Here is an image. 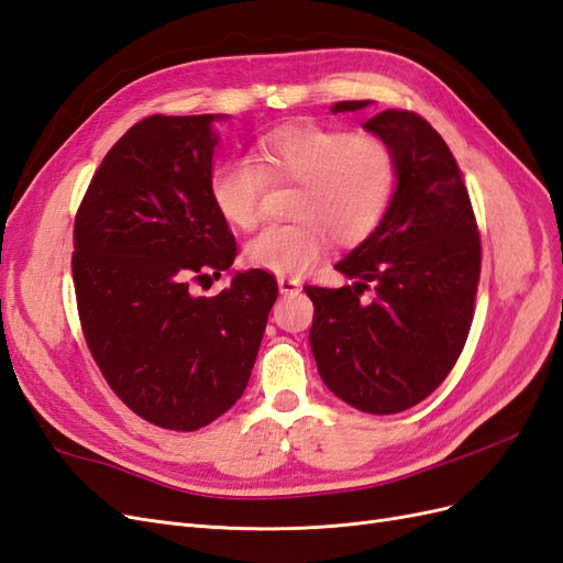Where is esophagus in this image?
Wrapping results in <instances>:
<instances>
[{
  "instance_id": "esophagus-1",
  "label": "esophagus",
  "mask_w": 563,
  "mask_h": 563,
  "mask_svg": "<svg viewBox=\"0 0 563 563\" xmlns=\"http://www.w3.org/2000/svg\"><path fill=\"white\" fill-rule=\"evenodd\" d=\"M277 286H279V294L282 296H296L300 288H302V284L298 279H294V277H279Z\"/></svg>"
}]
</instances>
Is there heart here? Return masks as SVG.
<instances>
[{"mask_svg": "<svg viewBox=\"0 0 563 563\" xmlns=\"http://www.w3.org/2000/svg\"><path fill=\"white\" fill-rule=\"evenodd\" d=\"M267 180L298 185L291 199L296 220L261 230L244 255L275 275H302L333 236L338 244H360L376 232L395 195L397 162L378 135L323 124L279 126L255 141V162L232 157L211 172L209 192L220 218L253 230Z\"/></svg>", "mask_w": 563, "mask_h": 563, "instance_id": "b5f03b06", "label": "heart"}]
</instances>
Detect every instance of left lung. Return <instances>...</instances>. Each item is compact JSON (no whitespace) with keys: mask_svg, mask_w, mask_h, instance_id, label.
<instances>
[{"mask_svg":"<svg viewBox=\"0 0 563 563\" xmlns=\"http://www.w3.org/2000/svg\"><path fill=\"white\" fill-rule=\"evenodd\" d=\"M366 106L340 100L331 112ZM364 129L395 152V195L376 232L335 265L354 284L305 294L314 302L310 347L323 385L364 413L389 416L430 397L463 352L482 242L463 174L422 117L385 110Z\"/></svg>","mask_w":563,"mask_h":563,"instance_id":"8db88e82","label":"left lung"}]
</instances>
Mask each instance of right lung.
<instances>
[{"label": "right lung", "mask_w": 563, "mask_h": 563, "mask_svg": "<svg viewBox=\"0 0 563 563\" xmlns=\"http://www.w3.org/2000/svg\"><path fill=\"white\" fill-rule=\"evenodd\" d=\"M228 114H152L106 155L75 218L73 279L84 338L133 413L192 432L244 395L277 282L236 272V244L209 178Z\"/></svg>", "instance_id": "obj_1"}]
</instances>
